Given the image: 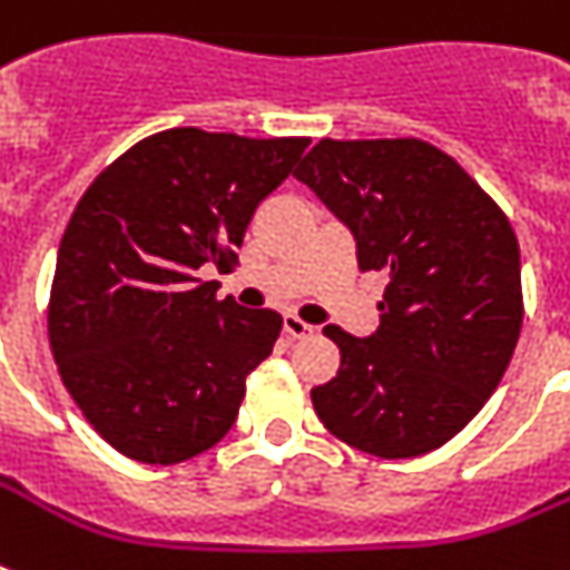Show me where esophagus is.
<instances>
[{
    "label": "esophagus",
    "instance_id": "obj_1",
    "mask_svg": "<svg viewBox=\"0 0 570 570\" xmlns=\"http://www.w3.org/2000/svg\"><path fill=\"white\" fill-rule=\"evenodd\" d=\"M284 331L293 340H304V337H311V334H313V325H307V322H304V320H298L295 313H286V316H284Z\"/></svg>",
    "mask_w": 570,
    "mask_h": 570
}]
</instances>
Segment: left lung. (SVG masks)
<instances>
[{
	"label": "left lung",
	"mask_w": 570,
	"mask_h": 570,
	"mask_svg": "<svg viewBox=\"0 0 570 570\" xmlns=\"http://www.w3.org/2000/svg\"><path fill=\"white\" fill-rule=\"evenodd\" d=\"M295 177L355 236L357 268L390 277L375 334L325 328L340 373L313 387L316 414L379 459L438 450L479 414L518 346L512 224L452 156L416 138H322Z\"/></svg>",
	"instance_id": "1"
}]
</instances>
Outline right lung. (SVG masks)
<instances>
[{"label": "right lung", "instance_id": "right-lung-1", "mask_svg": "<svg viewBox=\"0 0 570 570\" xmlns=\"http://www.w3.org/2000/svg\"><path fill=\"white\" fill-rule=\"evenodd\" d=\"M307 138L177 127L138 141L88 186L58 245L49 346L85 420L127 459L177 464L230 432L281 313L248 311L224 268L254 209Z\"/></svg>", "mask_w": 570, "mask_h": 570}]
</instances>
